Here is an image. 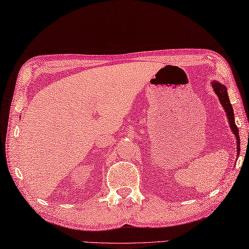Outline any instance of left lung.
Listing matches in <instances>:
<instances>
[{"instance_id":"obj_1","label":"left lung","mask_w":249,"mask_h":249,"mask_svg":"<svg viewBox=\"0 0 249 249\" xmlns=\"http://www.w3.org/2000/svg\"><path fill=\"white\" fill-rule=\"evenodd\" d=\"M212 86L213 88L214 93L219 97V101H220V103H221L223 109L226 110V112H227V117H228V120H229V124H230V128H231L234 135L236 137L237 155H238V154H240V151H241V149H240V137H238V128L235 124V120H234V111H233V108H232L231 102H230V100H229L228 90H227L226 86H223V84L219 83L217 81L212 82Z\"/></svg>"}]
</instances>
